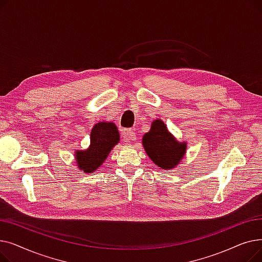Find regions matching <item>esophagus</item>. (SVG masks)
Wrapping results in <instances>:
<instances>
[{
  "label": "esophagus",
  "instance_id": "34e87169",
  "mask_svg": "<svg viewBox=\"0 0 262 262\" xmlns=\"http://www.w3.org/2000/svg\"><path fill=\"white\" fill-rule=\"evenodd\" d=\"M124 140H125L126 142L136 140V133H135V130L132 129V128L124 130Z\"/></svg>",
  "mask_w": 262,
  "mask_h": 262
}]
</instances>
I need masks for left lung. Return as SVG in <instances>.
<instances>
[{"label": "left lung", "mask_w": 262, "mask_h": 262, "mask_svg": "<svg viewBox=\"0 0 262 262\" xmlns=\"http://www.w3.org/2000/svg\"><path fill=\"white\" fill-rule=\"evenodd\" d=\"M142 143L153 162L167 170L174 168L181 161L187 146L185 142H177L160 120L153 122L150 130L143 136Z\"/></svg>", "instance_id": "8db88e82"}]
</instances>
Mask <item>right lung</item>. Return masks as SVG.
Listing matches in <instances>:
<instances>
[{
    "label": "right lung",
    "mask_w": 262,
    "mask_h": 262,
    "mask_svg": "<svg viewBox=\"0 0 262 262\" xmlns=\"http://www.w3.org/2000/svg\"><path fill=\"white\" fill-rule=\"evenodd\" d=\"M119 132L114 123L101 122L95 124L90 135V146L86 150H76L79 169L91 173L106 159L112 148L119 142Z\"/></svg>",
    "instance_id": "add662e5"
}]
</instances>
